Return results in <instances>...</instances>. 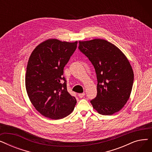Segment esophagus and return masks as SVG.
Segmentation results:
<instances>
[{
    "label": "esophagus",
    "instance_id": "34e87169",
    "mask_svg": "<svg viewBox=\"0 0 152 152\" xmlns=\"http://www.w3.org/2000/svg\"><path fill=\"white\" fill-rule=\"evenodd\" d=\"M85 95V93H81V94H78V96L79 97V98H83Z\"/></svg>",
    "mask_w": 152,
    "mask_h": 152
}]
</instances>
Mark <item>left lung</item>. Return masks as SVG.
Returning <instances> with one entry per match:
<instances>
[{"mask_svg":"<svg viewBox=\"0 0 152 152\" xmlns=\"http://www.w3.org/2000/svg\"><path fill=\"white\" fill-rule=\"evenodd\" d=\"M79 49L92 63L97 75V97L91 101L94 110L111 115L123 108L129 100L134 72L124 53L107 40L79 41Z\"/></svg>","mask_w":152,"mask_h":152,"instance_id":"8db88e82","label":"left lung"}]
</instances>
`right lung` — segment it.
<instances>
[{
	"label": "right lung",
	"instance_id": "obj_1",
	"mask_svg": "<svg viewBox=\"0 0 152 152\" xmlns=\"http://www.w3.org/2000/svg\"><path fill=\"white\" fill-rule=\"evenodd\" d=\"M77 44L47 39L36 46L29 58L25 76L27 94L36 110L46 118L60 119L74 110L76 99L68 92L63 75Z\"/></svg>",
	"mask_w": 152,
	"mask_h": 152
}]
</instances>
